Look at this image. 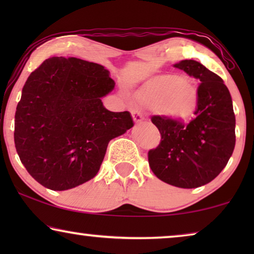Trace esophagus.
<instances>
[{
  "instance_id": "1",
  "label": "esophagus",
  "mask_w": 254,
  "mask_h": 254,
  "mask_svg": "<svg viewBox=\"0 0 254 254\" xmlns=\"http://www.w3.org/2000/svg\"><path fill=\"white\" fill-rule=\"evenodd\" d=\"M130 113H131V117H133V120L135 121V123H140L141 120H143V116H142V113L140 112V111L133 110Z\"/></svg>"
}]
</instances>
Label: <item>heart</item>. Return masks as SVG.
Here are the masks:
<instances>
[{
	"instance_id": "obj_1",
	"label": "heart",
	"mask_w": 254,
	"mask_h": 254,
	"mask_svg": "<svg viewBox=\"0 0 254 254\" xmlns=\"http://www.w3.org/2000/svg\"><path fill=\"white\" fill-rule=\"evenodd\" d=\"M135 97L140 103L175 120L189 119L199 106L195 84L183 74L155 76L142 84Z\"/></svg>"
}]
</instances>
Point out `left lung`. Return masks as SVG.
Returning a JSON list of instances; mask_svg holds the SVG:
<instances>
[{"label": "left lung", "mask_w": 254, "mask_h": 254, "mask_svg": "<svg viewBox=\"0 0 254 254\" xmlns=\"http://www.w3.org/2000/svg\"><path fill=\"white\" fill-rule=\"evenodd\" d=\"M173 67L200 82L195 118L185 125L165 116H152L161 142L148 152L155 176L182 189H195L216 178L228 164L236 143V118L230 92L220 76L194 60Z\"/></svg>", "instance_id": "obj_1"}]
</instances>
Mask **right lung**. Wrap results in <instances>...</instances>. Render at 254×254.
<instances>
[{"mask_svg": "<svg viewBox=\"0 0 254 254\" xmlns=\"http://www.w3.org/2000/svg\"><path fill=\"white\" fill-rule=\"evenodd\" d=\"M116 83L98 64L45 60L25 82L15 114V147L27 172L53 190L97 175L112 138L134 126L129 112H111L102 97Z\"/></svg>", "mask_w": 254, "mask_h": 254, "instance_id": "1", "label": "right lung"}]
</instances>
